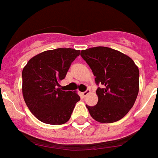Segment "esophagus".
<instances>
[{"label": "esophagus", "mask_w": 158, "mask_h": 158, "mask_svg": "<svg viewBox=\"0 0 158 158\" xmlns=\"http://www.w3.org/2000/svg\"><path fill=\"white\" fill-rule=\"evenodd\" d=\"M89 93H90V90H89V89H87L86 91L82 92V95H83L84 97H86V96H87V95H88Z\"/></svg>", "instance_id": "esophagus-1"}]
</instances>
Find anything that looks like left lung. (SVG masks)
Instances as JSON below:
<instances>
[{"label": "left lung", "instance_id": "left-lung-1", "mask_svg": "<svg viewBox=\"0 0 158 158\" xmlns=\"http://www.w3.org/2000/svg\"><path fill=\"white\" fill-rule=\"evenodd\" d=\"M81 56L95 77L98 103L86 106L91 117L102 123H111L125 117L139 93V71L133 59L106 47L81 50Z\"/></svg>", "mask_w": 158, "mask_h": 158}]
</instances>
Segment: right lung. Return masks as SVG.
Returning <instances> with one entry per match:
<instances>
[{
	"mask_svg": "<svg viewBox=\"0 0 158 158\" xmlns=\"http://www.w3.org/2000/svg\"><path fill=\"white\" fill-rule=\"evenodd\" d=\"M80 50L57 48L45 51L28 61L22 71V92L28 108L42 123L60 125L69 121L80 96L63 91L64 79Z\"/></svg>",
	"mask_w": 158,
	"mask_h": 158,
	"instance_id": "obj_1",
	"label": "right lung"
}]
</instances>
